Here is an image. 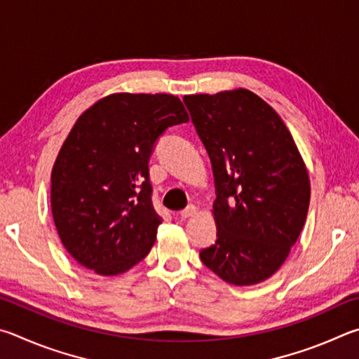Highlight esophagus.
I'll return each instance as SVG.
<instances>
[{
    "instance_id": "esophagus-1",
    "label": "esophagus",
    "mask_w": 359,
    "mask_h": 359,
    "mask_svg": "<svg viewBox=\"0 0 359 359\" xmlns=\"http://www.w3.org/2000/svg\"><path fill=\"white\" fill-rule=\"evenodd\" d=\"M197 211H198V208H197L196 205H189V206H187L186 210L181 211V215H180V216L183 217V219H187V217H192V216H196V215H197Z\"/></svg>"
}]
</instances>
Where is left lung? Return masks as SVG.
Instances as JSON below:
<instances>
[{"label": "left lung", "mask_w": 359, "mask_h": 359, "mask_svg": "<svg viewBox=\"0 0 359 359\" xmlns=\"http://www.w3.org/2000/svg\"><path fill=\"white\" fill-rule=\"evenodd\" d=\"M191 111L215 173L217 240L203 265L231 285H255L284 265L311 200L306 163L271 105L236 88L189 94Z\"/></svg>", "instance_id": "obj_1"}]
</instances>
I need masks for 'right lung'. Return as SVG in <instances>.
<instances>
[{
  "label": "right lung",
  "mask_w": 359,
  "mask_h": 359,
  "mask_svg": "<svg viewBox=\"0 0 359 359\" xmlns=\"http://www.w3.org/2000/svg\"><path fill=\"white\" fill-rule=\"evenodd\" d=\"M189 121L173 94L113 93L72 126L52 168L50 202L62 246L100 276L126 273L153 248L162 219L148 161L170 126Z\"/></svg>",
  "instance_id": "1"
}]
</instances>
